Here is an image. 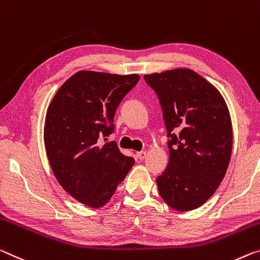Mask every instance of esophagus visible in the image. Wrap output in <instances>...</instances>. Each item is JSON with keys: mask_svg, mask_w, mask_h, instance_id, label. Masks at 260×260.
Listing matches in <instances>:
<instances>
[{"mask_svg": "<svg viewBox=\"0 0 260 260\" xmlns=\"http://www.w3.org/2000/svg\"><path fill=\"white\" fill-rule=\"evenodd\" d=\"M137 155H138L139 159H145L146 156H147V151H139Z\"/></svg>", "mask_w": 260, "mask_h": 260, "instance_id": "34e87169", "label": "esophagus"}]
</instances>
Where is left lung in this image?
Instances as JSON below:
<instances>
[{
	"mask_svg": "<svg viewBox=\"0 0 260 260\" xmlns=\"http://www.w3.org/2000/svg\"><path fill=\"white\" fill-rule=\"evenodd\" d=\"M163 110L169 164L156 178L162 199L187 212L200 207L220 186L233 149V125L221 92L188 68L143 76Z\"/></svg>",
	"mask_w": 260,
	"mask_h": 260,
	"instance_id": "left-lung-1",
	"label": "left lung"
}]
</instances>
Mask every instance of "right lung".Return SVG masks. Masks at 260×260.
Returning a JSON list of instances; mask_svg holds the SVG:
<instances>
[{
  "instance_id": "1",
  "label": "right lung",
  "mask_w": 260,
  "mask_h": 260,
  "mask_svg": "<svg viewBox=\"0 0 260 260\" xmlns=\"http://www.w3.org/2000/svg\"><path fill=\"white\" fill-rule=\"evenodd\" d=\"M139 80L138 74L80 71L47 108L44 143L53 174L66 192L91 208L109 203L135 163L115 142L98 141L112 133L115 111Z\"/></svg>"
}]
</instances>
